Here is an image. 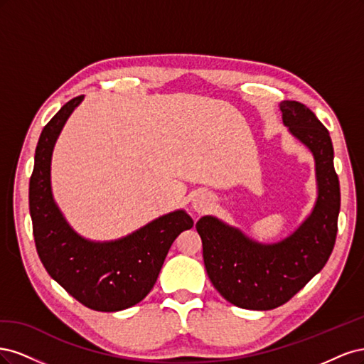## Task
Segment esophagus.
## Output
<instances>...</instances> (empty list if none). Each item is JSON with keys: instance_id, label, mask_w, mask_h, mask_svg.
Returning <instances> with one entry per match:
<instances>
[{"instance_id": "esophagus-1", "label": "esophagus", "mask_w": 364, "mask_h": 364, "mask_svg": "<svg viewBox=\"0 0 364 364\" xmlns=\"http://www.w3.org/2000/svg\"><path fill=\"white\" fill-rule=\"evenodd\" d=\"M209 205V199H206L205 196H196L193 200V208L196 209L197 213H203L206 211V208Z\"/></svg>"}]
</instances>
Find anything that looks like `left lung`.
Here are the masks:
<instances>
[{
    "label": "left lung",
    "instance_id": "1",
    "mask_svg": "<svg viewBox=\"0 0 364 364\" xmlns=\"http://www.w3.org/2000/svg\"><path fill=\"white\" fill-rule=\"evenodd\" d=\"M284 124L314 156L317 199L311 214L278 243L253 241L240 229L205 215L196 223L209 279L225 299L247 310H273L323 269L336 245L340 185L329 132L299 102L279 105Z\"/></svg>",
    "mask_w": 364,
    "mask_h": 364
}]
</instances>
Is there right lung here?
<instances>
[{
	"mask_svg": "<svg viewBox=\"0 0 364 364\" xmlns=\"http://www.w3.org/2000/svg\"><path fill=\"white\" fill-rule=\"evenodd\" d=\"M82 100L79 95L63 105L39 136L28 194L33 235L54 281L91 310L112 313L144 299L173 241L194 222L178 209L114 241H90L75 232L53 199L51 155L60 130Z\"/></svg>",
	"mask_w": 364,
	"mask_h": 364,
	"instance_id": "add662e5",
	"label": "right lung"
}]
</instances>
